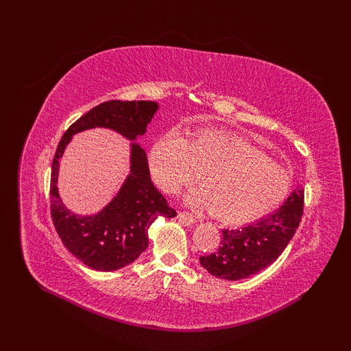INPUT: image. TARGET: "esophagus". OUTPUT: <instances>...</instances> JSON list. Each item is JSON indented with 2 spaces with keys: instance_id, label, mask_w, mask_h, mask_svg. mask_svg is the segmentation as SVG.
<instances>
[{
  "instance_id": "34e87169",
  "label": "esophagus",
  "mask_w": 351,
  "mask_h": 351,
  "mask_svg": "<svg viewBox=\"0 0 351 351\" xmlns=\"http://www.w3.org/2000/svg\"><path fill=\"white\" fill-rule=\"evenodd\" d=\"M177 218L180 221V224H183L184 227H190V226L195 224V217L192 214H189V212H184V210L178 212Z\"/></svg>"
}]
</instances>
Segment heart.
<instances>
[{
    "instance_id": "obj_1",
    "label": "heart",
    "mask_w": 351,
    "mask_h": 351,
    "mask_svg": "<svg viewBox=\"0 0 351 351\" xmlns=\"http://www.w3.org/2000/svg\"><path fill=\"white\" fill-rule=\"evenodd\" d=\"M151 174L167 193L193 183L186 204L209 208L210 214L228 224H246L277 209L291 189L285 169L239 136L222 132H199L189 139L168 132L151 146L147 155Z\"/></svg>"
}]
</instances>
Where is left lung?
I'll return each mask as SVG.
<instances>
[{
    "label": "left lung",
    "mask_w": 351,
    "mask_h": 351,
    "mask_svg": "<svg viewBox=\"0 0 351 351\" xmlns=\"http://www.w3.org/2000/svg\"><path fill=\"white\" fill-rule=\"evenodd\" d=\"M303 215V187H297L280 209L240 228L222 230L217 252L200 256V265L217 278L252 277L278 259Z\"/></svg>",
    "instance_id": "obj_1"
}]
</instances>
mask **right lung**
Listing matches in <instances>:
<instances>
[{
  "mask_svg": "<svg viewBox=\"0 0 351 351\" xmlns=\"http://www.w3.org/2000/svg\"><path fill=\"white\" fill-rule=\"evenodd\" d=\"M159 105L154 101H108L73 123L61 137L51 171V217L69 252L86 267L111 272L134 262L146 250L147 228L158 217L174 218L165 197L151 180L146 151L134 143L146 133ZM101 126L130 140L131 173L108 206L98 215L77 216L62 204L56 182L59 161L72 136Z\"/></svg>",
  "mask_w": 351,
  "mask_h": 351,
  "instance_id": "1",
  "label": "right lung"
}]
</instances>
